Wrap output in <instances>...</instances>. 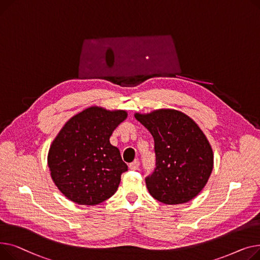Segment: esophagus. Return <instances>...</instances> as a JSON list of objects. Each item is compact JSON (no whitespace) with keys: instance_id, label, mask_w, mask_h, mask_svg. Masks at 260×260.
Instances as JSON below:
<instances>
[{"instance_id":"obj_1","label":"esophagus","mask_w":260,"mask_h":260,"mask_svg":"<svg viewBox=\"0 0 260 260\" xmlns=\"http://www.w3.org/2000/svg\"><path fill=\"white\" fill-rule=\"evenodd\" d=\"M139 166H140V162L137 160H134L131 164H129V169L130 170H137V169H139Z\"/></svg>"}]
</instances>
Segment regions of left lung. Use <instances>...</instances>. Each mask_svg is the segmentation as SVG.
<instances>
[{"mask_svg": "<svg viewBox=\"0 0 260 260\" xmlns=\"http://www.w3.org/2000/svg\"><path fill=\"white\" fill-rule=\"evenodd\" d=\"M134 117L154 139L156 168L146 178L149 193L166 205L193 200L207 185L214 164L203 130L190 116L175 109L136 112Z\"/></svg>", "mask_w": 260, "mask_h": 260, "instance_id": "left-lung-1", "label": "left lung"}]
</instances>
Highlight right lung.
<instances>
[{"instance_id":"1","label":"right lung","mask_w":260,"mask_h":260,"mask_svg":"<svg viewBox=\"0 0 260 260\" xmlns=\"http://www.w3.org/2000/svg\"><path fill=\"white\" fill-rule=\"evenodd\" d=\"M127 115L126 110L91 106L68 119L57 133L47 164L55 186L69 201L95 206L116 192L128 166L109 139Z\"/></svg>"}]
</instances>
